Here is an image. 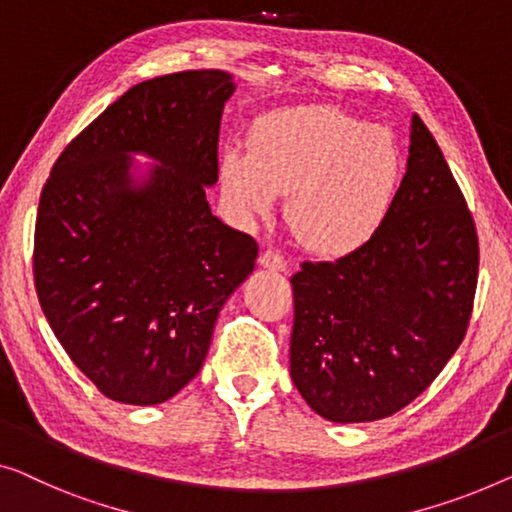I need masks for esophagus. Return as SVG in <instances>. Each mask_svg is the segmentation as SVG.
I'll use <instances>...</instances> for the list:
<instances>
[{
    "instance_id": "34e87169",
    "label": "esophagus",
    "mask_w": 512,
    "mask_h": 512,
    "mask_svg": "<svg viewBox=\"0 0 512 512\" xmlns=\"http://www.w3.org/2000/svg\"><path fill=\"white\" fill-rule=\"evenodd\" d=\"M259 266H264V269L269 271H287V262L285 257H282L278 250H264L262 255H259Z\"/></svg>"
}]
</instances>
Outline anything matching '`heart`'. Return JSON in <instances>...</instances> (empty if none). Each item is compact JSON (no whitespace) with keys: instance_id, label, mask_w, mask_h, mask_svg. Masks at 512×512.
<instances>
[{"instance_id":"b5f03b06","label":"heart","mask_w":512,"mask_h":512,"mask_svg":"<svg viewBox=\"0 0 512 512\" xmlns=\"http://www.w3.org/2000/svg\"><path fill=\"white\" fill-rule=\"evenodd\" d=\"M402 154L386 128L333 105H296L259 117L248 151L220 156V186L241 218H264L287 195V225L319 257H345L393 209Z\"/></svg>"}]
</instances>
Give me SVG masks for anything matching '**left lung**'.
<instances>
[{
  "instance_id": "1",
  "label": "left lung",
  "mask_w": 512,
  "mask_h": 512,
  "mask_svg": "<svg viewBox=\"0 0 512 512\" xmlns=\"http://www.w3.org/2000/svg\"><path fill=\"white\" fill-rule=\"evenodd\" d=\"M478 236L439 144L411 117L407 172L381 230L292 276L289 372L310 409L370 423L414 402L467 333Z\"/></svg>"
}]
</instances>
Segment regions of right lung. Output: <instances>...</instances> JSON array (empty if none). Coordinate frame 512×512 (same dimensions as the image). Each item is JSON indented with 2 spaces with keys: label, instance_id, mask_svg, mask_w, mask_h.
<instances>
[{
  "label": "right lung",
  "instance_id": "obj_1",
  "mask_svg": "<svg viewBox=\"0 0 512 512\" xmlns=\"http://www.w3.org/2000/svg\"><path fill=\"white\" fill-rule=\"evenodd\" d=\"M225 71L133 85L64 149L38 202L34 282L71 361L105 398L149 407L200 372L257 243L211 213ZM135 155L154 166L142 168Z\"/></svg>",
  "mask_w": 512,
  "mask_h": 512
}]
</instances>
